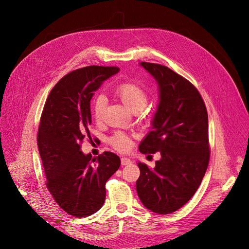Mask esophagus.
<instances>
[{"mask_svg": "<svg viewBox=\"0 0 249 249\" xmlns=\"http://www.w3.org/2000/svg\"><path fill=\"white\" fill-rule=\"evenodd\" d=\"M121 163H122L123 165H127V164H129V163H131V160L128 159V158H122V159H121Z\"/></svg>", "mask_w": 249, "mask_h": 249, "instance_id": "1", "label": "esophagus"}]
</instances>
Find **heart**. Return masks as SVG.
Masks as SVG:
<instances>
[{
	"instance_id": "heart-1",
	"label": "heart",
	"mask_w": 249,
	"mask_h": 249,
	"mask_svg": "<svg viewBox=\"0 0 249 249\" xmlns=\"http://www.w3.org/2000/svg\"><path fill=\"white\" fill-rule=\"evenodd\" d=\"M114 94L133 112L141 111L148 101L145 89L131 81L117 85L114 89ZM105 107H106V98L104 96H97L91 102V113L97 121H100L103 118ZM110 143L113 147L120 151H126L130 145L129 138L122 132H116L110 138Z\"/></svg>"
}]
</instances>
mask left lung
Masks as SVG:
<instances>
[{"mask_svg": "<svg viewBox=\"0 0 249 249\" xmlns=\"http://www.w3.org/2000/svg\"><path fill=\"white\" fill-rule=\"evenodd\" d=\"M140 64L158 82L160 101L139 150L160 151L161 159L154 168L138 162L136 190L148 210L165 215L188 203L205 176L210 160L208 113L199 90L184 76L161 64Z\"/></svg>", "mask_w": 249, "mask_h": 249, "instance_id": "8db88e82", "label": "left lung"}]
</instances>
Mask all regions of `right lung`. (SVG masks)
Returning <instances> with one entry per match:
<instances>
[{
    "label": "right lung",
    "instance_id": "1",
    "mask_svg": "<svg viewBox=\"0 0 249 249\" xmlns=\"http://www.w3.org/2000/svg\"><path fill=\"white\" fill-rule=\"evenodd\" d=\"M119 71L90 65L65 74L50 90L41 114L37 144L46 187L62 210L77 218L100 210L106 199V181L121 164L113 152L93 159L81 150L89 135L94 91Z\"/></svg>",
    "mask_w": 249,
    "mask_h": 249
}]
</instances>
